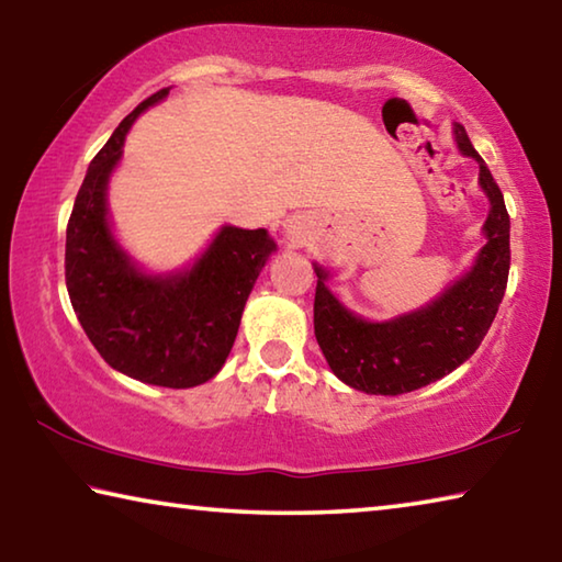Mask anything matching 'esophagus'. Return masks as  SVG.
<instances>
[{"mask_svg":"<svg viewBox=\"0 0 562 562\" xmlns=\"http://www.w3.org/2000/svg\"><path fill=\"white\" fill-rule=\"evenodd\" d=\"M288 240H292V243H300L302 240V225L300 223H292V225H288Z\"/></svg>","mask_w":562,"mask_h":562,"instance_id":"obj_1","label":"esophagus"}]
</instances>
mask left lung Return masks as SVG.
I'll use <instances>...</instances> for the list:
<instances>
[{"instance_id":"1","label":"left lung","mask_w":562,"mask_h":562,"mask_svg":"<svg viewBox=\"0 0 562 562\" xmlns=\"http://www.w3.org/2000/svg\"><path fill=\"white\" fill-rule=\"evenodd\" d=\"M459 154L479 164V186L488 198L483 223L486 245L469 270L436 294L431 302L392 319H367L349 310L335 290L331 272H317L315 337L339 382L364 394L396 396L451 374L486 337L503 300L510 268V217L488 166L475 154L469 133L453 121Z\"/></svg>"}]
</instances>
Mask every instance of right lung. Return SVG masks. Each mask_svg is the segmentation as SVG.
I'll list each match as a JSON object with an SVG mask.
<instances>
[{"mask_svg":"<svg viewBox=\"0 0 562 562\" xmlns=\"http://www.w3.org/2000/svg\"><path fill=\"white\" fill-rule=\"evenodd\" d=\"M168 93L140 101L91 160L66 227V290L109 367L144 384L190 389L223 369L278 243L265 227L221 225L193 262L168 272L144 268L121 245L109 213L111 176L133 123Z\"/></svg>","mask_w":562,"mask_h":562,"instance_id":"obj_1","label":"right lung"}]
</instances>
